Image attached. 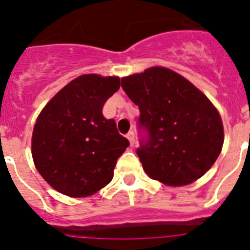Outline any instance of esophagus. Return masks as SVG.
Returning <instances> with one entry per match:
<instances>
[{"label":"esophagus","mask_w":250,"mask_h":250,"mask_svg":"<svg viewBox=\"0 0 250 250\" xmlns=\"http://www.w3.org/2000/svg\"><path fill=\"white\" fill-rule=\"evenodd\" d=\"M126 138L129 139V141H130V145H134L135 144V132L134 131H129L127 132V135H126Z\"/></svg>","instance_id":"1"}]
</instances>
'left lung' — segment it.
I'll list each match as a JSON object with an SVG mask.
<instances>
[{"label":"left lung","mask_w":250,"mask_h":250,"mask_svg":"<svg viewBox=\"0 0 250 250\" xmlns=\"http://www.w3.org/2000/svg\"><path fill=\"white\" fill-rule=\"evenodd\" d=\"M121 87L140 110L136 154L150 178L180 187L213 167L224 141L223 123L193 83L169 68L151 67L121 79Z\"/></svg>","instance_id":"1"}]
</instances>
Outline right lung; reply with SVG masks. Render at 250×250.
<instances>
[{
	"label": "right lung",
	"mask_w": 250,
	"mask_h": 250,
	"mask_svg": "<svg viewBox=\"0 0 250 250\" xmlns=\"http://www.w3.org/2000/svg\"><path fill=\"white\" fill-rule=\"evenodd\" d=\"M120 87L115 76L83 75L43 107L32 134L36 169L51 187L74 198L95 194L112 180L130 145L103 107Z\"/></svg>",
	"instance_id": "1"
}]
</instances>
